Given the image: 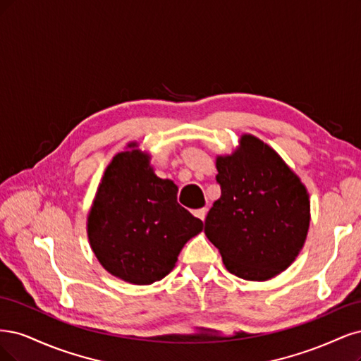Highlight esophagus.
Here are the masks:
<instances>
[{"mask_svg": "<svg viewBox=\"0 0 361 361\" xmlns=\"http://www.w3.org/2000/svg\"><path fill=\"white\" fill-rule=\"evenodd\" d=\"M205 214H207V208H205V207H204V208H200V210H195V212H193V216L197 217V219H201V220L205 219Z\"/></svg>", "mask_w": 361, "mask_h": 361, "instance_id": "34e87169", "label": "esophagus"}]
</instances>
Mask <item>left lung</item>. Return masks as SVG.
<instances>
[{"label": "left lung", "instance_id": "left-lung-1", "mask_svg": "<svg viewBox=\"0 0 361 361\" xmlns=\"http://www.w3.org/2000/svg\"><path fill=\"white\" fill-rule=\"evenodd\" d=\"M219 200L204 232L226 270L246 281H269L294 262L306 241L310 201L305 184L276 151L252 135L216 160Z\"/></svg>", "mask_w": 361, "mask_h": 361}]
</instances>
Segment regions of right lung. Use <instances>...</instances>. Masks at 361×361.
I'll use <instances>...</instances> for the list:
<instances>
[{
  "mask_svg": "<svg viewBox=\"0 0 361 361\" xmlns=\"http://www.w3.org/2000/svg\"><path fill=\"white\" fill-rule=\"evenodd\" d=\"M129 144L108 165L88 214V240L103 269L124 282L149 285L176 267L202 220L177 202L178 188L159 178L149 156Z\"/></svg>",
  "mask_w": 361,
  "mask_h": 361,
  "instance_id": "obj_1",
  "label": "right lung"
}]
</instances>
